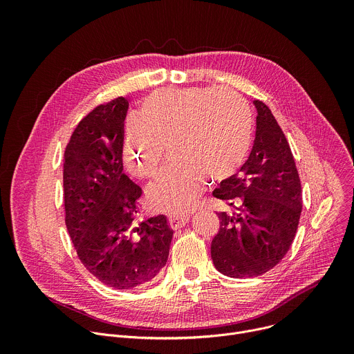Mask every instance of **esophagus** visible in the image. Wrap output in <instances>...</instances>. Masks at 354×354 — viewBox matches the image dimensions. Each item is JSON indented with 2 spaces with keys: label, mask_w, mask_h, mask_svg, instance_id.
<instances>
[{
  "label": "esophagus",
  "mask_w": 354,
  "mask_h": 354,
  "mask_svg": "<svg viewBox=\"0 0 354 354\" xmlns=\"http://www.w3.org/2000/svg\"><path fill=\"white\" fill-rule=\"evenodd\" d=\"M189 217H190L189 214H172V216L168 217V221H169L171 228L178 230V228H182L183 225L187 224Z\"/></svg>",
  "instance_id": "34e87169"
}]
</instances>
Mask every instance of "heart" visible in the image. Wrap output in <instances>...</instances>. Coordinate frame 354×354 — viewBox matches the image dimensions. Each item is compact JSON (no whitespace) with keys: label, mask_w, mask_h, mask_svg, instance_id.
<instances>
[{"label":"heart","mask_w":354,"mask_h":354,"mask_svg":"<svg viewBox=\"0 0 354 354\" xmlns=\"http://www.w3.org/2000/svg\"><path fill=\"white\" fill-rule=\"evenodd\" d=\"M252 112L230 89L168 88L148 96L138 119L124 130V160L138 178H154L165 158L172 162L151 187L164 212L190 209L205 179L224 182L245 165L252 147Z\"/></svg>","instance_id":"1"}]
</instances>
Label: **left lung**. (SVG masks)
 <instances>
[{
    "mask_svg": "<svg viewBox=\"0 0 354 354\" xmlns=\"http://www.w3.org/2000/svg\"><path fill=\"white\" fill-rule=\"evenodd\" d=\"M257 134L241 171L213 192L231 212L217 213L212 241L216 269L234 279L258 277L273 269L290 249L302 209L301 182L288 141L262 100Z\"/></svg>",
    "mask_w": 354,
    "mask_h": 354,
    "instance_id": "8db88e82",
    "label": "left lung"
}]
</instances>
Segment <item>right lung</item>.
Listing matches in <instances>:
<instances>
[{
  "instance_id": "obj_1",
  "label": "right lung",
  "mask_w": 354,
  "mask_h": 354,
  "mask_svg": "<svg viewBox=\"0 0 354 354\" xmlns=\"http://www.w3.org/2000/svg\"><path fill=\"white\" fill-rule=\"evenodd\" d=\"M120 96L96 106L75 127L64 151L66 225L77 255L99 281L129 290L167 265L174 231L160 214L136 223L142 190L123 171Z\"/></svg>"
}]
</instances>
